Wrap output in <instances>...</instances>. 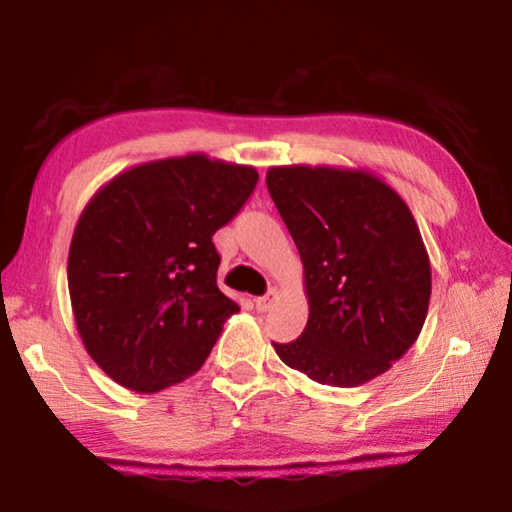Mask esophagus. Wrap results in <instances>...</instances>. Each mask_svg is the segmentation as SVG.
Returning a JSON list of instances; mask_svg holds the SVG:
<instances>
[{
	"label": "esophagus",
	"instance_id": "34e87169",
	"mask_svg": "<svg viewBox=\"0 0 512 512\" xmlns=\"http://www.w3.org/2000/svg\"><path fill=\"white\" fill-rule=\"evenodd\" d=\"M275 300H277V291L271 289V291L266 293V296H259V298L255 300V307H257L259 311H271V307L275 305Z\"/></svg>",
	"mask_w": 512,
	"mask_h": 512
}]
</instances>
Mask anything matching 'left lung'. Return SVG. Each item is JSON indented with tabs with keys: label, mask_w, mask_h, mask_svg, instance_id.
I'll use <instances>...</instances> for the list:
<instances>
[{
	"label": "left lung",
	"mask_w": 512,
	"mask_h": 512,
	"mask_svg": "<svg viewBox=\"0 0 512 512\" xmlns=\"http://www.w3.org/2000/svg\"><path fill=\"white\" fill-rule=\"evenodd\" d=\"M266 187L305 266L309 320L273 343L318 384L375 379L418 341L431 266L418 223L395 189L359 169L271 167Z\"/></svg>",
	"instance_id": "1"
}]
</instances>
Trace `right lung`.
<instances>
[{
	"label": "right lung",
	"instance_id": "1",
	"mask_svg": "<svg viewBox=\"0 0 512 512\" xmlns=\"http://www.w3.org/2000/svg\"><path fill=\"white\" fill-rule=\"evenodd\" d=\"M257 171L194 153L133 167L85 205L67 259L85 350L117 384L155 393L210 357L239 305L216 287L214 232L253 194Z\"/></svg>",
	"mask_w": 512,
	"mask_h": 512
}]
</instances>
